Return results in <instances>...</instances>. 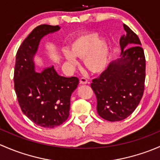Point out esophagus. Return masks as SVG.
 <instances>
[{
	"label": "esophagus",
	"instance_id": "obj_1",
	"mask_svg": "<svg viewBox=\"0 0 160 160\" xmlns=\"http://www.w3.org/2000/svg\"><path fill=\"white\" fill-rule=\"evenodd\" d=\"M80 83L82 84V85H85V84L88 83V79H87L86 78H81Z\"/></svg>",
	"mask_w": 160,
	"mask_h": 160
}]
</instances>
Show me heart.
I'll use <instances>...</instances> for the list:
<instances>
[{"label":"heart","instance_id":"b5f03b06","mask_svg":"<svg viewBox=\"0 0 160 160\" xmlns=\"http://www.w3.org/2000/svg\"><path fill=\"white\" fill-rule=\"evenodd\" d=\"M71 52H65L66 60L72 65L76 64L74 56L84 58L85 67L93 73L104 71L108 63L110 48L105 39H98L97 34H89L77 38L71 46Z\"/></svg>","mask_w":160,"mask_h":160}]
</instances>
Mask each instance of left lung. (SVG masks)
I'll use <instances>...</instances> for the list:
<instances>
[{"label": "left lung", "instance_id": "1", "mask_svg": "<svg viewBox=\"0 0 160 160\" xmlns=\"http://www.w3.org/2000/svg\"><path fill=\"white\" fill-rule=\"evenodd\" d=\"M126 35L120 38L122 58L109 64L94 78L91 87L97 98V112L104 119L117 122L134 112L142 98L146 58L139 37L123 24ZM128 43L134 46L125 49Z\"/></svg>", "mask_w": 160, "mask_h": 160}]
</instances>
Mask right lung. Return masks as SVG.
<instances>
[{"label": "right lung", "mask_w": 160, "mask_h": 160, "mask_svg": "<svg viewBox=\"0 0 160 160\" xmlns=\"http://www.w3.org/2000/svg\"><path fill=\"white\" fill-rule=\"evenodd\" d=\"M58 25L36 27L20 45L16 54L14 90L22 112L36 125L54 128L65 122L69 116L70 98L77 88V77L60 76L53 65L35 72L33 57L41 38L59 30Z\"/></svg>", "instance_id": "1"}]
</instances>
